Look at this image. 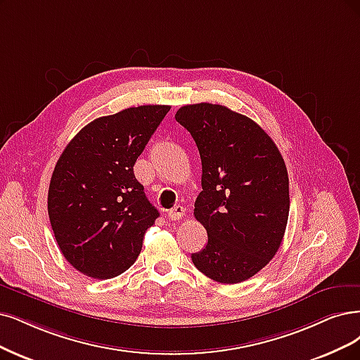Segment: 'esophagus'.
<instances>
[{
  "label": "esophagus",
  "mask_w": 360,
  "mask_h": 360,
  "mask_svg": "<svg viewBox=\"0 0 360 360\" xmlns=\"http://www.w3.org/2000/svg\"><path fill=\"white\" fill-rule=\"evenodd\" d=\"M184 215H185L184 206H175V207H172V209L167 212V217H169V219H172V221H179Z\"/></svg>",
  "instance_id": "1"
}]
</instances>
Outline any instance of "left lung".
Returning a JSON list of instances; mask_svg holds the SVG:
<instances>
[{
	"label": "left lung",
	"mask_w": 360,
	"mask_h": 360,
	"mask_svg": "<svg viewBox=\"0 0 360 360\" xmlns=\"http://www.w3.org/2000/svg\"><path fill=\"white\" fill-rule=\"evenodd\" d=\"M176 122L202 158V188L194 217L207 245L191 259L219 283L248 281L270 262L289 217V178L273 139L254 120L214 103L185 105Z\"/></svg>",
	"instance_id": "obj_1"
}]
</instances>
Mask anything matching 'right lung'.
Instances as JSON below:
<instances>
[{
  "instance_id": "1",
  "label": "right lung",
  "mask_w": 360,
  "mask_h": 360,
  "mask_svg": "<svg viewBox=\"0 0 360 360\" xmlns=\"http://www.w3.org/2000/svg\"><path fill=\"white\" fill-rule=\"evenodd\" d=\"M169 105H141L93 120L66 145L53 170L47 209L59 249L72 267L111 278L136 261L158 218L133 173Z\"/></svg>"
}]
</instances>
